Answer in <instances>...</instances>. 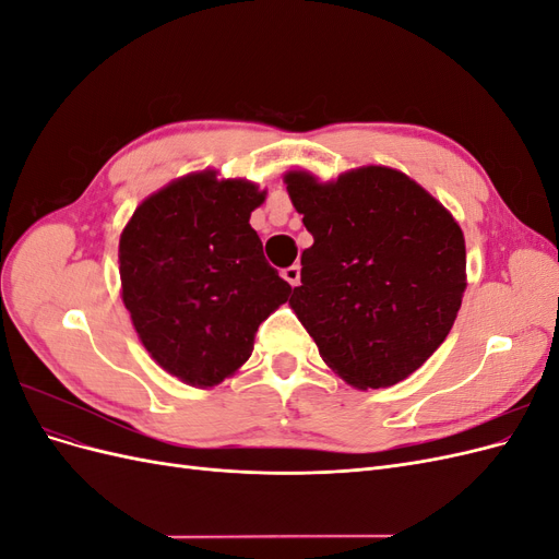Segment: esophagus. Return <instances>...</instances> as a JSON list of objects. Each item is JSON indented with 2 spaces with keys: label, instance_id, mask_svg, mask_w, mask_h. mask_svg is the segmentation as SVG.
<instances>
[{
  "label": "esophagus",
  "instance_id": "1",
  "mask_svg": "<svg viewBox=\"0 0 559 559\" xmlns=\"http://www.w3.org/2000/svg\"><path fill=\"white\" fill-rule=\"evenodd\" d=\"M282 277L289 282L292 286H298L300 284V265H289L282 270Z\"/></svg>",
  "mask_w": 559,
  "mask_h": 559
}]
</instances>
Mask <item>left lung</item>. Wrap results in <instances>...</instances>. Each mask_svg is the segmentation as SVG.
Wrapping results in <instances>:
<instances>
[{
  "label": "left lung",
  "mask_w": 559,
  "mask_h": 559,
  "mask_svg": "<svg viewBox=\"0 0 559 559\" xmlns=\"http://www.w3.org/2000/svg\"><path fill=\"white\" fill-rule=\"evenodd\" d=\"M312 233L289 306L324 359L359 389L392 386L441 347L466 289L464 233L419 183L368 165L317 183L284 177Z\"/></svg>",
  "instance_id": "obj_1"
}]
</instances>
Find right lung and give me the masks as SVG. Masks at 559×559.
I'll return each instance as SVG.
<instances>
[{
  "label": "right lung",
  "mask_w": 559,
  "mask_h": 559,
  "mask_svg": "<svg viewBox=\"0 0 559 559\" xmlns=\"http://www.w3.org/2000/svg\"><path fill=\"white\" fill-rule=\"evenodd\" d=\"M265 200L245 179L198 173L134 210L118 245L123 302L146 352L195 386L233 376L292 286L263 257L249 216Z\"/></svg>",
  "instance_id": "obj_1"
}]
</instances>
